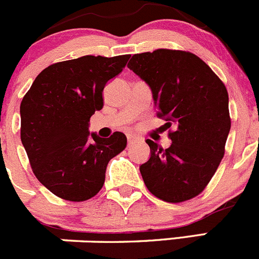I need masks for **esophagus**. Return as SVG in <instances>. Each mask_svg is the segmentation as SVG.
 Wrapping results in <instances>:
<instances>
[{
  "mask_svg": "<svg viewBox=\"0 0 259 259\" xmlns=\"http://www.w3.org/2000/svg\"><path fill=\"white\" fill-rule=\"evenodd\" d=\"M127 141H128V146H132L133 143L137 141V138H136L135 136H132V135H127Z\"/></svg>",
  "mask_w": 259,
  "mask_h": 259,
  "instance_id": "1",
  "label": "esophagus"
}]
</instances>
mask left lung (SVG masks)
<instances>
[{
	"label": "left lung",
	"instance_id": "8db88e82",
	"mask_svg": "<svg viewBox=\"0 0 259 259\" xmlns=\"http://www.w3.org/2000/svg\"><path fill=\"white\" fill-rule=\"evenodd\" d=\"M128 68L150 85L157 116L167 121L171 146L146 140L151 156L140 166L156 198L181 203L198 196L215 174L230 131L224 83L195 54L157 49L135 54Z\"/></svg>",
	"mask_w": 259,
	"mask_h": 259
}]
</instances>
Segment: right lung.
<instances>
[{
	"label": "right lung",
	"mask_w": 259,
	"mask_h": 259,
	"mask_svg": "<svg viewBox=\"0 0 259 259\" xmlns=\"http://www.w3.org/2000/svg\"><path fill=\"white\" fill-rule=\"evenodd\" d=\"M130 55H85L45 68L20 106L21 142L37 180L54 195L84 201L99 193L109 160L127 138L89 133V119L103 108V89Z\"/></svg>",
	"instance_id": "add662e5"
}]
</instances>
